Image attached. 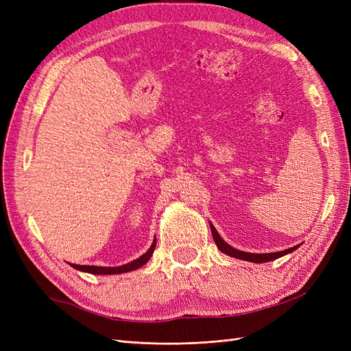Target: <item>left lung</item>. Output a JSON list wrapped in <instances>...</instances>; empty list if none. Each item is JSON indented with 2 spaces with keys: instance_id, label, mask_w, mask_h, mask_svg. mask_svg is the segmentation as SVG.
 <instances>
[{
  "instance_id": "obj_1",
  "label": "left lung",
  "mask_w": 351,
  "mask_h": 351,
  "mask_svg": "<svg viewBox=\"0 0 351 351\" xmlns=\"http://www.w3.org/2000/svg\"><path fill=\"white\" fill-rule=\"evenodd\" d=\"M210 231H212V237H214V240H215L217 247L222 253L228 254V256H231V258L247 261V262H253V263H262V262H269V261H274V259H278V258L284 256V254L291 253L297 247H299V246H294V247H290V249H285L282 252H272V253H249V252H241V250H237L234 247H231L228 243H226L224 240H222V237L218 234V231L215 230V227L212 226V224H210Z\"/></svg>"
}]
</instances>
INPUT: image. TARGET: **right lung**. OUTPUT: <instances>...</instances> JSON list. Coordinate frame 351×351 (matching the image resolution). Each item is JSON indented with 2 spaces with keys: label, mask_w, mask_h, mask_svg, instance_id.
I'll return each instance as SVG.
<instances>
[{
  "label": "right lung",
  "mask_w": 351,
  "mask_h": 351,
  "mask_svg": "<svg viewBox=\"0 0 351 351\" xmlns=\"http://www.w3.org/2000/svg\"><path fill=\"white\" fill-rule=\"evenodd\" d=\"M155 246H156V239L154 240L152 246L149 247V250H147L146 253H143L141 258H137L134 261H132L130 263H125V265H121V267H93V265H74L71 263V267L74 269H79V271H83V272H89V274H95V275H112V274H123V272H130V271H134V269H139L141 267H143V265L151 259L152 253L155 250Z\"/></svg>",
  "instance_id": "1"
}]
</instances>
